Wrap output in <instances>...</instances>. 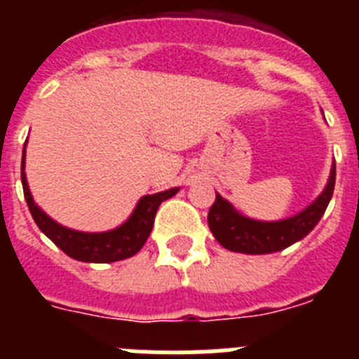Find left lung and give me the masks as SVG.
Instances as JSON below:
<instances>
[{"label": "left lung", "mask_w": 359, "mask_h": 359, "mask_svg": "<svg viewBox=\"0 0 359 359\" xmlns=\"http://www.w3.org/2000/svg\"><path fill=\"white\" fill-rule=\"evenodd\" d=\"M334 182L336 165H332L331 177L322 196L300 214L275 223L244 217L233 210L226 199L215 194L214 205L208 210V226L217 243L230 252L252 253V255L280 252L297 241L304 239L318 224L332 198Z\"/></svg>", "instance_id": "1"}]
</instances>
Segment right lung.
I'll return each mask as SVG.
<instances>
[{"mask_svg": "<svg viewBox=\"0 0 359 359\" xmlns=\"http://www.w3.org/2000/svg\"><path fill=\"white\" fill-rule=\"evenodd\" d=\"M21 183H23L28 210L39 230L66 255L82 262H116L140 252L152 230L158 207L180 190L170 189L158 194L144 196L136 205L131 217L122 226L116 230L102 231V233H86V231H75L61 226L34 203L28 190L27 176H25V152L21 160Z\"/></svg>", "mask_w": 359, "mask_h": 359, "instance_id": "right-lung-1", "label": "right lung"}]
</instances>
